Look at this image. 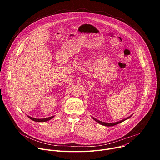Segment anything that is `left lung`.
<instances>
[{
  "label": "left lung",
  "mask_w": 160,
  "mask_h": 160,
  "mask_svg": "<svg viewBox=\"0 0 160 160\" xmlns=\"http://www.w3.org/2000/svg\"><path fill=\"white\" fill-rule=\"evenodd\" d=\"M130 118V117H128L127 118ZM127 118L124 119V120H121V121H120V122H115V123H105V122H101V121H99V120H97V119L93 118V119H94L95 121H96L97 122H98L99 123H100V124H101V125H105V126H108V127H109V126H113V125H117V124H118V123L122 122L123 121L127 120Z\"/></svg>",
  "instance_id": "obj_1"
}]
</instances>
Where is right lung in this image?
Listing matches in <instances>:
<instances>
[{
  "label": "right lung",
  "mask_w": 160,
  "mask_h": 160,
  "mask_svg": "<svg viewBox=\"0 0 160 160\" xmlns=\"http://www.w3.org/2000/svg\"><path fill=\"white\" fill-rule=\"evenodd\" d=\"M29 118H30L31 120H32L33 121H35V122H47L51 119H52L53 117H49V118H43V119H37V118H33L32 117H28Z\"/></svg>",
  "instance_id": "obj_1"
}]
</instances>
